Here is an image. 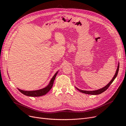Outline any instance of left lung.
I'll list each match as a JSON object with an SVG mask.
<instances>
[{
	"label": "left lung",
	"instance_id": "left-lung-1",
	"mask_svg": "<svg viewBox=\"0 0 126 126\" xmlns=\"http://www.w3.org/2000/svg\"><path fill=\"white\" fill-rule=\"evenodd\" d=\"M119 63H118V67H117V70L116 71V73L114 75L113 77L112 78V79L111 80V81H110L107 85L106 86H105L104 87L100 89H98V90H93V91H87V90H82L81 89H79L78 88H77V87H76V88L77 89V90H78L80 92H81L83 94H93V95H97V94H99L102 93H104L105 91H106L107 89L110 86V85L112 83V82L115 79V78H116L117 76L118 75V71H119Z\"/></svg>",
	"mask_w": 126,
	"mask_h": 126
}]
</instances>
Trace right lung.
Listing matches in <instances>:
<instances>
[{"label":"right lung","instance_id":"obj_1","mask_svg":"<svg viewBox=\"0 0 126 126\" xmlns=\"http://www.w3.org/2000/svg\"><path fill=\"white\" fill-rule=\"evenodd\" d=\"M58 71L56 72V73L54 75V76H53L52 78L50 80L49 84L46 87L44 88H42L39 90H32V91H25V90L19 89V88H18V89L19 90L20 92H21L22 94H24L26 95V96H27L40 97V96H43V95L46 94L48 92H49V91L51 89V88L53 86V83H54L55 78L56 77L57 74H58Z\"/></svg>","mask_w":126,"mask_h":126}]
</instances>
